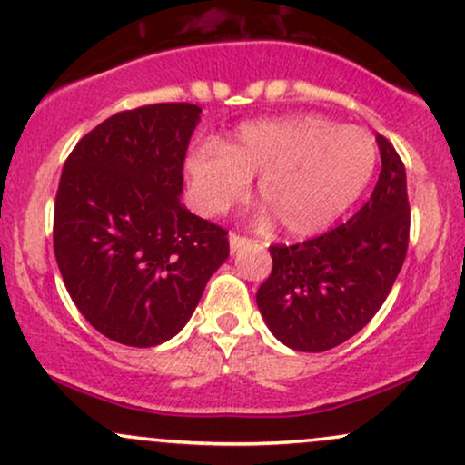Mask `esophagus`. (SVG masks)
<instances>
[{
  "instance_id": "1",
  "label": "esophagus",
  "mask_w": 465,
  "mask_h": 465,
  "mask_svg": "<svg viewBox=\"0 0 465 465\" xmlns=\"http://www.w3.org/2000/svg\"><path fill=\"white\" fill-rule=\"evenodd\" d=\"M249 242H251V240L246 238V236H240V233H236V232L229 233V246H232V251L242 249V246L249 244Z\"/></svg>"
}]
</instances>
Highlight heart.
I'll return each mask as SVG.
<instances>
[{
	"instance_id": "heart-1",
	"label": "heart",
	"mask_w": 465,
	"mask_h": 465,
	"mask_svg": "<svg viewBox=\"0 0 465 465\" xmlns=\"http://www.w3.org/2000/svg\"><path fill=\"white\" fill-rule=\"evenodd\" d=\"M378 167L371 133L322 115L251 122L229 145L208 141L189 158L195 202L221 214L244 199L260 175L257 197L292 236L331 227L358 202Z\"/></svg>"
}]
</instances>
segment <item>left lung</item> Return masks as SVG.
<instances>
[{"label":"left lung","mask_w":465,"mask_h":465,"mask_svg":"<svg viewBox=\"0 0 465 465\" xmlns=\"http://www.w3.org/2000/svg\"><path fill=\"white\" fill-rule=\"evenodd\" d=\"M381 172L369 202L343 225L298 244H272V272L257 307L276 339L296 351H326L378 313L410 242L405 167L378 134Z\"/></svg>","instance_id":"obj_1"}]
</instances>
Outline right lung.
Segmentation results:
<instances>
[{
  "mask_svg": "<svg viewBox=\"0 0 465 465\" xmlns=\"http://www.w3.org/2000/svg\"><path fill=\"white\" fill-rule=\"evenodd\" d=\"M199 114L191 103L120 111L64 163L57 268L81 315L115 343L152 348L178 334L229 257L227 229L180 202Z\"/></svg>",
  "mask_w": 465,
  "mask_h": 465,
  "instance_id": "add662e5",
  "label": "right lung"
}]
</instances>
